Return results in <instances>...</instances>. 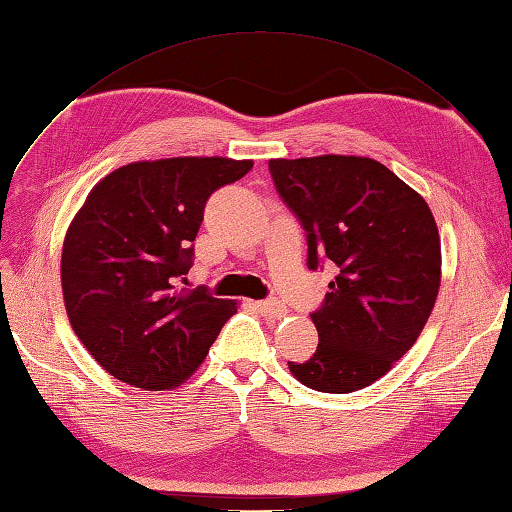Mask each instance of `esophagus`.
<instances>
[{
  "label": "esophagus",
  "mask_w": 512,
  "mask_h": 512,
  "mask_svg": "<svg viewBox=\"0 0 512 512\" xmlns=\"http://www.w3.org/2000/svg\"><path fill=\"white\" fill-rule=\"evenodd\" d=\"M255 309L266 318H283L287 313V307L279 300H259V303H255Z\"/></svg>",
  "instance_id": "obj_1"
}]
</instances>
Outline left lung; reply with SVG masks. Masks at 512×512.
<instances>
[{"label": "left lung", "mask_w": 512, "mask_h": 512, "mask_svg": "<svg viewBox=\"0 0 512 512\" xmlns=\"http://www.w3.org/2000/svg\"><path fill=\"white\" fill-rule=\"evenodd\" d=\"M283 203L307 233V266L337 268L311 320L318 348L287 361L296 381L350 393L385 376L422 333L441 285L430 207L381 162L357 155L270 160Z\"/></svg>", "instance_id": "left-lung-1"}]
</instances>
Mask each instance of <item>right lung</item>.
<instances>
[{"label":"right lung","instance_id":"add662e5","mask_svg":"<svg viewBox=\"0 0 512 512\" xmlns=\"http://www.w3.org/2000/svg\"><path fill=\"white\" fill-rule=\"evenodd\" d=\"M251 160L168 157L116 168L90 190L62 244V296L75 335L119 381L162 391L207 357L233 300L186 274L203 209Z\"/></svg>","mask_w":512,"mask_h":512}]
</instances>
